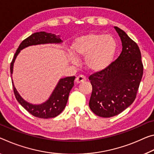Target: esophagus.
I'll list each match as a JSON object with an SVG mask.
<instances>
[{"label":"esophagus","mask_w":154,"mask_h":154,"mask_svg":"<svg viewBox=\"0 0 154 154\" xmlns=\"http://www.w3.org/2000/svg\"><path fill=\"white\" fill-rule=\"evenodd\" d=\"M86 80V77H85V76H84V75H80L78 77H77L76 79H75V82H76L77 84H80V83L85 82Z\"/></svg>","instance_id":"1"}]
</instances>
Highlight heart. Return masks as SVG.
<instances>
[{
	"mask_svg": "<svg viewBox=\"0 0 154 154\" xmlns=\"http://www.w3.org/2000/svg\"><path fill=\"white\" fill-rule=\"evenodd\" d=\"M116 48L117 43L114 37L103 33H89L80 36L75 39L71 46L74 56L79 59L86 57V66L94 72L101 71L109 66L116 54ZM75 58L71 56L70 61L77 64V60Z\"/></svg>",
	"mask_w": 154,
	"mask_h": 154,
	"instance_id": "obj_1",
	"label": "heart"
}]
</instances>
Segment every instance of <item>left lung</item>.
I'll return each mask as SVG.
<instances>
[{
  "mask_svg": "<svg viewBox=\"0 0 154 154\" xmlns=\"http://www.w3.org/2000/svg\"><path fill=\"white\" fill-rule=\"evenodd\" d=\"M114 29L121 40V53L106 69L89 77L92 86L89 107L104 118L116 116L132 104L143 74L137 44L120 28Z\"/></svg>",
  "mask_w": 154,
  "mask_h": 154,
  "instance_id": "8db88e82",
  "label": "left lung"
}]
</instances>
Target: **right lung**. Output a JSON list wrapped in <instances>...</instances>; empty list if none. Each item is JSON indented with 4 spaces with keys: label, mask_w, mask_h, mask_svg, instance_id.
<instances>
[{
    "label": "right lung",
    "mask_w": 154,
    "mask_h": 154,
    "mask_svg": "<svg viewBox=\"0 0 154 154\" xmlns=\"http://www.w3.org/2000/svg\"><path fill=\"white\" fill-rule=\"evenodd\" d=\"M61 42H62V40L60 38V35H56L55 34L46 33L45 31L34 33L29 37L26 38L19 45V47L17 49L12 62H11V77L12 78L14 63L15 62L17 55L23 48L32 45L48 43L57 44ZM75 79V76L67 77L61 79L51 94L49 99L45 103L39 105H33L24 101L16 90L15 86H14L13 80L11 81L16 99L26 111L38 118L49 119L57 116L64 110L66 105L67 103L70 90L74 86Z\"/></svg>",
    "instance_id": "add662e5"
}]
</instances>
